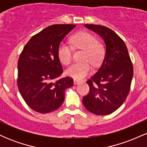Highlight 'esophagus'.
<instances>
[{"instance_id": "obj_1", "label": "esophagus", "mask_w": 147, "mask_h": 147, "mask_svg": "<svg viewBox=\"0 0 147 147\" xmlns=\"http://www.w3.org/2000/svg\"><path fill=\"white\" fill-rule=\"evenodd\" d=\"M80 83V81H79V80H77V79H74V84H79Z\"/></svg>"}]
</instances>
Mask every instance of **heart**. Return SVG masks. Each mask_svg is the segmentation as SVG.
<instances>
[{
	"mask_svg": "<svg viewBox=\"0 0 147 147\" xmlns=\"http://www.w3.org/2000/svg\"><path fill=\"white\" fill-rule=\"evenodd\" d=\"M70 45L61 43L59 45L58 58L64 65H68L72 60V48L82 50V62L74 63L66 70V75L76 79H82L92 70L90 63L97 66L102 63L105 56L106 47L102 41L96 39L93 34L86 31L75 34L70 37Z\"/></svg>",
	"mask_w": 147,
	"mask_h": 147,
	"instance_id": "1",
	"label": "heart"
}]
</instances>
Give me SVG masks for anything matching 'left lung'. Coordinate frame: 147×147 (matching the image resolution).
<instances>
[{
    "label": "left lung",
    "instance_id": "1",
    "mask_svg": "<svg viewBox=\"0 0 147 147\" xmlns=\"http://www.w3.org/2000/svg\"><path fill=\"white\" fill-rule=\"evenodd\" d=\"M84 26L102 37L106 55L100 68L86 82L90 90L82 102L89 112L106 115L115 112L126 100L133 79V63L125 43L112 30L94 24Z\"/></svg>",
    "mask_w": 147,
    "mask_h": 147
}]
</instances>
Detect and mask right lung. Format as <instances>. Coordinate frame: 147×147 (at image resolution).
Instances as JSON below:
<instances>
[{
	"label": "right lung",
	"instance_id": "1",
	"mask_svg": "<svg viewBox=\"0 0 147 147\" xmlns=\"http://www.w3.org/2000/svg\"><path fill=\"white\" fill-rule=\"evenodd\" d=\"M75 26L47 27L30 38L20 55L18 90L25 103L36 112L48 113L59 109L64 101L65 90L73 85L70 77L57 79L63 72L57 51L61 41Z\"/></svg>",
	"mask_w": 147,
	"mask_h": 147
}]
</instances>
